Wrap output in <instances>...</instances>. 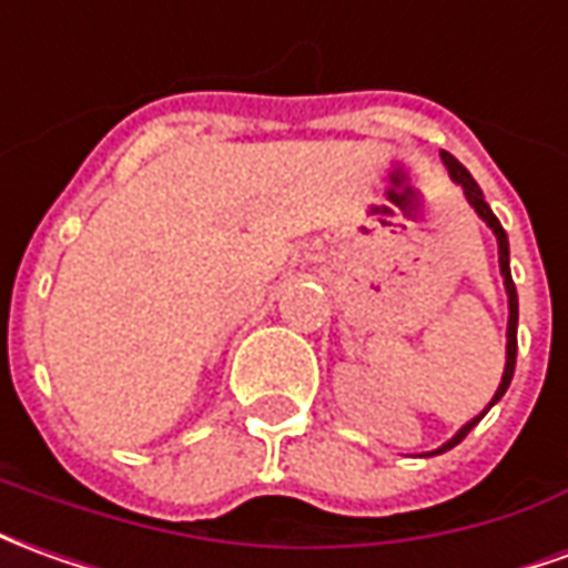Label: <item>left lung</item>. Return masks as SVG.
I'll return each mask as SVG.
<instances>
[{"label":"left lung","instance_id":"1","mask_svg":"<svg viewBox=\"0 0 568 568\" xmlns=\"http://www.w3.org/2000/svg\"><path fill=\"white\" fill-rule=\"evenodd\" d=\"M443 162H446V169H449L452 181H455V184H462V187H464V196H467V202H470V205L477 209V215L483 217V221H486V224H489V227H491V233L498 236V264H501V276H505L507 307H510V320H507V363H505V375H501V384H498V390H495V396H491V403H489V408H491V406H495V403H498V399H501V396H505L507 387H510V378H514V366H517V285H514V280H510V248H507L505 227L498 224V217L491 215V209H489V205H486V200H483V190L477 187V181L470 178V172H467V169H464L462 162L455 160V156H449V153H443ZM483 415H486V412H483ZM483 415H479V418H483ZM479 418H474V422L464 424L462 430L452 436L446 446H439V449L430 452V455H439V452H446V449H452V446H458L464 436H467V434H470V430H474V427H477Z\"/></svg>","mask_w":568,"mask_h":568}]
</instances>
